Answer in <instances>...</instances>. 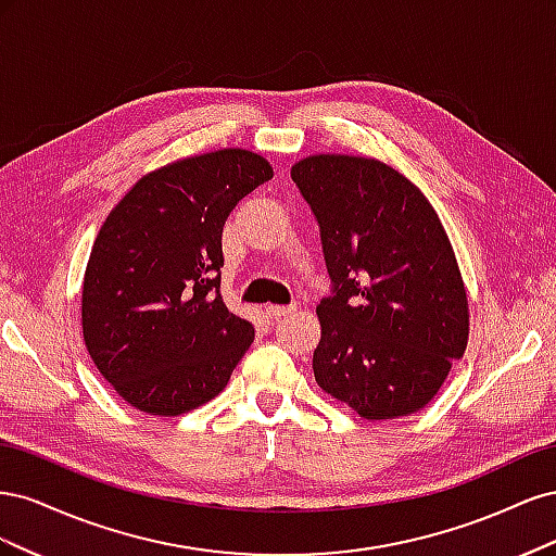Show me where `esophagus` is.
<instances>
[{
  "label": "esophagus",
  "instance_id": "esophagus-1",
  "mask_svg": "<svg viewBox=\"0 0 556 556\" xmlns=\"http://www.w3.org/2000/svg\"><path fill=\"white\" fill-rule=\"evenodd\" d=\"M296 311V306H266V315L271 319H280V317H288Z\"/></svg>",
  "mask_w": 556,
  "mask_h": 556
}]
</instances>
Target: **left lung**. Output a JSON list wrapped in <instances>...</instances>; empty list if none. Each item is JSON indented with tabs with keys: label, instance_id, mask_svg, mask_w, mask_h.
Masks as SVG:
<instances>
[{
	"label": "left lung",
	"instance_id": "8db88e82",
	"mask_svg": "<svg viewBox=\"0 0 556 556\" xmlns=\"http://www.w3.org/2000/svg\"><path fill=\"white\" fill-rule=\"evenodd\" d=\"M292 180L331 278L317 306V384L364 419L417 413L468 341L464 280L439 215L378 160L313 155L292 166Z\"/></svg>",
	"mask_w": 556,
	"mask_h": 556
}]
</instances>
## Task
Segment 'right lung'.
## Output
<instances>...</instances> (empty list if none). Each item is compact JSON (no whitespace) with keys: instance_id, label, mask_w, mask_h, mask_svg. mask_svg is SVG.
<instances>
[{"instance_id":"add662e5","label":"right lung","mask_w":556,"mask_h":556,"mask_svg":"<svg viewBox=\"0 0 556 556\" xmlns=\"http://www.w3.org/2000/svg\"><path fill=\"white\" fill-rule=\"evenodd\" d=\"M274 169L241 148L143 176L99 229L83 278V339L137 410L174 417L220 394L255 329L220 296L223 227Z\"/></svg>"}]
</instances>
